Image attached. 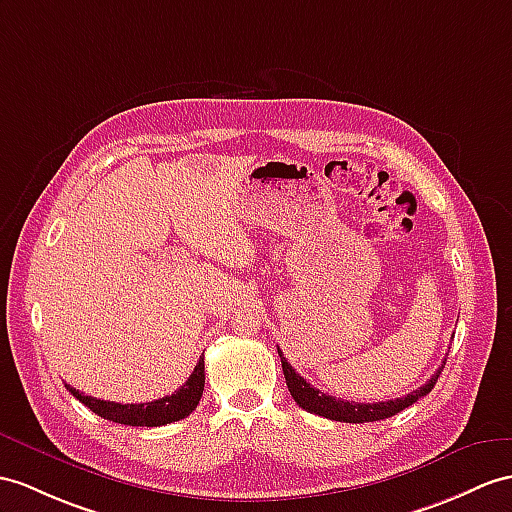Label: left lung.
Returning a JSON list of instances; mask_svg holds the SVG:
<instances>
[{
  "mask_svg": "<svg viewBox=\"0 0 512 512\" xmlns=\"http://www.w3.org/2000/svg\"><path fill=\"white\" fill-rule=\"evenodd\" d=\"M278 354L282 360V371H284V378H286V386H289V391L293 395V400L302 406L308 413H315L319 417H326L332 421H345V423H365V421H380V419H389L393 415L400 413V410L413 406L417 400H421L423 395H428L432 391V386L439 380L441 371L445 367V360L443 365L439 367V371L434 373V376L419 386L417 391L408 393L404 397H397V400H389V402H376V404H360V402H347V400H336V397L328 395V393H321L315 386H310L299 373L286 363L284 354L280 352L278 347Z\"/></svg>",
  "mask_w": 512,
  "mask_h": 512,
  "instance_id": "left-lung-1",
  "label": "left lung"
}]
</instances>
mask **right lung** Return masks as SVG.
Instances as JSON below:
<instances>
[{
	"mask_svg": "<svg viewBox=\"0 0 512 512\" xmlns=\"http://www.w3.org/2000/svg\"><path fill=\"white\" fill-rule=\"evenodd\" d=\"M204 358H199L193 373L189 376L176 393L167 397H160V400L147 402V404H117V402H104L97 400V397L84 395L73 389V386L65 384L67 391L80 400L84 406H89L95 415L104 417L108 421L123 423V426H145V428H156L165 426L171 421H180L189 417L197 408L199 400H202L204 393Z\"/></svg>",
	"mask_w": 512,
	"mask_h": 512,
	"instance_id": "obj_1",
	"label": "right lung"
}]
</instances>
